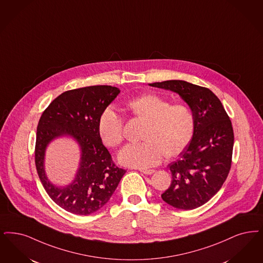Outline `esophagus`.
<instances>
[{
    "label": "esophagus",
    "mask_w": 263,
    "mask_h": 263,
    "mask_svg": "<svg viewBox=\"0 0 263 263\" xmlns=\"http://www.w3.org/2000/svg\"><path fill=\"white\" fill-rule=\"evenodd\" d=\"M140 171H141L142 173H144V174H147V175H151V174H153V173L156 172V170H154V169H141Z\"/></svg>",
    "instance_id": "obj_1"
}]
</instances>
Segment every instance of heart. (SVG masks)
<instances>
[{"instance_id":"1","label":"heart","mask_w":263,"mask_h":263,"mask_svg":"<svg viewBox=\"0 0 263 263\" xmlns=\"http://www.w3.org/2000/svg\"><path fill=\"white\" fill-rule=\"evenodd\" d=\"M128 111L145 121L139 143L127 144L118 154V161L126 166L147 168L166 156L177 155L189 144L195 129V117L189 106L171 103L158 95H143L127 103ZM98 131L106 147L123 141V121L111 106L106 107L98 121Z\"/></svg>"}]
</instances>
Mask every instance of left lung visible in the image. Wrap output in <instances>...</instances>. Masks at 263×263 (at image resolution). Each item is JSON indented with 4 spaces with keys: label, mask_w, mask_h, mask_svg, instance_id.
Instances as JSON below:
<instances>
[{
    "label": "left lung",
    "mask_w": 263,
    "mask_h": 263,
    "mask_svg": "<svg viewBox=\"0 0 263 263\" xmlns=\"http://www.w3.org/2000/svg\"><path fill=\"white\" fill-rule=\"evenodd\" d=\"M148 85L178 94L195 117L192 140L169 164L172 182L161 198L178 210L200 208L220 190L231 168V120L220 100L208 88L183 80Z\"/></svg>",
    "instance_id": "left-lung-1"
}]
</instances>
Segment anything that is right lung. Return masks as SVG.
Segmentation results:
<instances>
[{
	"instance_id": "obj_1",
	"label": "right lung",
	"mask_w": 263,
	"mask_h": 263,
	"mask_svg": "<svg viewBox=\"0 0 263 263\" xmlns=\"http://www.w3.org/2000/svg\"><path fill=\"white\" fill-rule=\"evenodd\" d=\"M119 93L118 88L106 85L66 91L53 100L39 120L36 169L50 198L68 212L89 215L101 210L126 172L114 163L98 131L99 117ZM63 136L77 142L81 161L74 180L68 185L58 186L45 174L44 157L47 146Z\"/></svg>"
}]
</instances>
